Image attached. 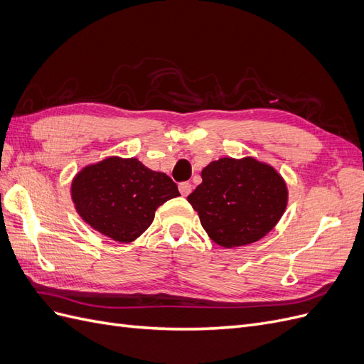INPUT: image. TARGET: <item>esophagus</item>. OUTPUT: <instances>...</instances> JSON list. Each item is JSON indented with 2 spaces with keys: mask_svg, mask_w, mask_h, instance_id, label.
Here are the masks:
<instances>
[{
  "mask_svg": "<svg viewBox=\"0 0 364 364\" xmlns=\"http://www.w3.org/2000/svg\"><path fill=\"white\" fill-rule=\"evenodd\" d=\"M191 190H193V185L190 183V182H182V183H179V191H181V194L182 196H188L190 193H191Z\"/></svg>",
  "mask_w": 364,
  "mask_h": 364,
  "instance_id": "esophagus-1",
  "label": "esophagus"
}]
</instances>
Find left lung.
<instances>
[{
	"mask_svg": "<svg viewBox=\"0 0 364 364\" xmlns=\"http://www.w3.org/2000/svg\"><path fill=\"white\" fill-rule=\"evenodd\" d=\"M287 186L270 165L253 158L213 161L188 196L208 235L223 247L255 243L279 222Z\"/></svg>",
	"mask_w": 364,
	"mask_h": 364,
	"instance_id": "1",
	"label": "left lung"
}]
</instances>
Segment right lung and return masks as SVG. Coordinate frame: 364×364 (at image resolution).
I'll use <instances>...</instances> for the list:
<instances>
[{"label": "right lung", "instance_id": "obj_1", "mask_svg": "<svg viewBox=\"0 0 364 364\" xmlns=\"http://www.w3.org/2000/svg\"><path fill=\"white\" fill-rule=\"evenodd\" d=\"M77 213L98 232L118 243H130L151 225L156 209L181 196L165 173L138 159L107 158L87 165L71 186Z\"/></svg>", "mask_w": 364, "mask_h": 364}]
</instances>
